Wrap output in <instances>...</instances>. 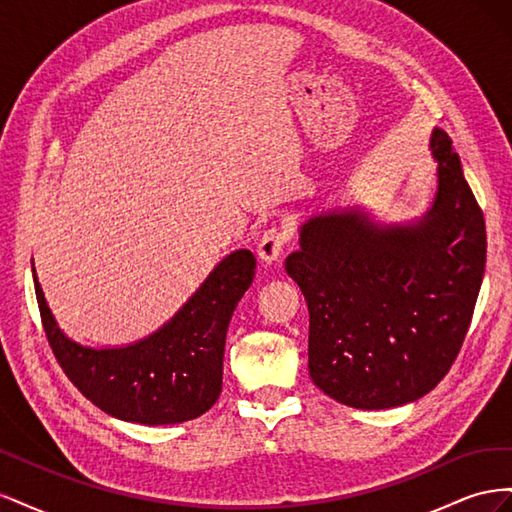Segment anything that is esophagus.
<instances>
[{
	"instance_id": "esophagus-1",
	"label": "esophagus",
	"mask_w": 512,
	"mask_h": 512,
	"mask_svg": "<svg viewBox=\"0 0 512 512\" xmlns=\"http://www.w3.org/2000/svg\"><path fill=\"white\" fill-rule=\"evenodd\" d=\"M286 243H288V232L286 230L275 228V226L265 230V235H262V239L258 243L260 260L267 262V265H271V262H275L277 258L282 256Z\"/></svg>"
}]
</instances>
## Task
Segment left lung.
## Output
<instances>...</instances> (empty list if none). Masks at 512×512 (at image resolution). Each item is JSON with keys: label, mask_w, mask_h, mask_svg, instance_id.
<instances>
[{"label": "left lung", "mask_w": 512, "mask_h": 512, "mask_svg": "<svg viewBox=\"0 0 512 512\" xmlns=\"http://www.w3.org/2000/svg\"><path fill=\"white\" fill-rule=\"evenodd\" d=\"M429 149L438 190L421 218L380 224L361 207L320 213L286 258L309 309V376L350 408L427 395L474 314L487 258L483 211L444 130L433 128Z\"/></svg>", "instance_id": "left-lung-1"}]
</instances>
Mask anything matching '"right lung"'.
Masks as SVG:
<instances>
[{
    "instance_id": "add662e5",
    "label": "right lung",
    "mask_w": 512,
    "mask_h": 512,
    "mask_svg": "<svg viewBox=\"0 0 512 512\" xmlns=\"http://www.w3.org/2000/svg\"><path fill=\"white\" fill-rule=\"evenodd\" d=\"M32 271L46 339L91 404L119 421L175 425L205 414L218 401L228 324L256 273L250 250L222 258L158 331L115 348L83 346L61 331Z\"/></svg>"
}]
</instances>
